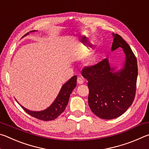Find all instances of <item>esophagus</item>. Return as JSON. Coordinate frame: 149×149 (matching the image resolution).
<instances>
[{"mask_svg":"<svg viewBox=\"0 0 149 149\" xmlns=\"http://www.w3.org/2000/svg\"><path fill=\"white\" fill-rule=\"evenodd\" d=\"M77 82L78 84L81 85V84H82L83 83H84V79H83L81 77H77Z\"/></svg>","mask_w":149,"mask_h":149,"instance_id":"esophagus-1","label":"esophagus"}]
</instances>
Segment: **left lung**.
Here are the masks:
<instances>
[{"mask_svg": "<svg viewBox=\"0 0 149 149\" xmlns=\"http://www.w3.org/2000/svg\"><path fill=\"white\" fill-rule=\"evenodd\" d=\"M112 50L122 48L125 54L124 68L112 73L108 58L85 66L81 75L87 81L88 103L92 112L102 119L119 117L134 100L138 75L137 61L130 45L118 34H114Z\"/></svg>", "mask_w": 149, "mask_h": 149, "instance_id": "1", "label": "left lung"}]
</instances>
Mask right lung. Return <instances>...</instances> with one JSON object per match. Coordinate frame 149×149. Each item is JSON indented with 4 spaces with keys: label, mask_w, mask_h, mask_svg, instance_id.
<instances>
[{
    "label": "right lung",
    "mask_w": 149,
    "mask_h": 149,
    "mask_svg": "<svg viewBox=\"0 0 149 149\" xmlns=\"http://www.w3.org/2000/svg\"><path fill=\"white\" fill-rule=\"evenodd\" d=\"M29 33L25 35H26ZM77 84V75H74L70 78L69 81L63 85L61 90L55 99L54 102L52 103L50 107L47 109L41 112H33L27 110L26 108L22 107V108L26 111L27 114L31 116L38 120L42 121H50L56 119L59 116L64 112L65 107L68 103L70 96L72 91L76 87Z\"/></svg>",
    "instance_id": "obj_1"
}]
</instances>
